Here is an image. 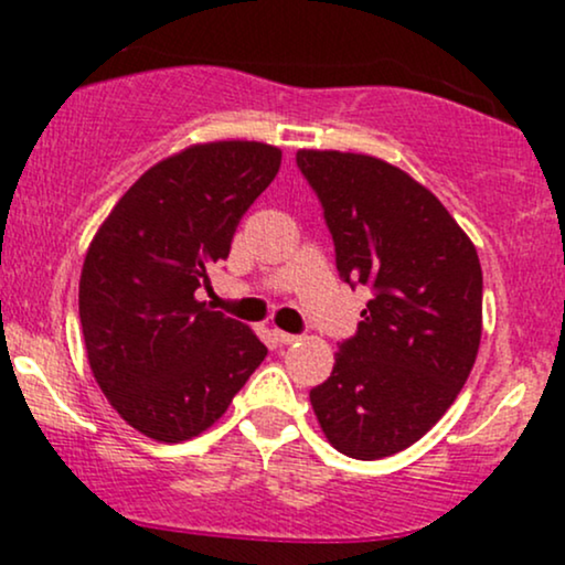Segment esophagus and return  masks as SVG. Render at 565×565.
<instances>
[{
    "instance_id": "obj_1",
    "label": "esophagus",
    "mask_w": 565,
    "mask_h": 565,
    "mask_svg": "<svg viewBox=\"0 0 565 565\" xmlns=\"http://www.w3.org/2000/svg\"><path fill=\"white\" fill-rule=\"evenodd\" d=\"M274 340L278 342V345H291V342H297V340H300V337L289 334V332H281V329H274Z\"/></svg>"
}]
</instances>
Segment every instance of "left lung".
Masks as SVG:
<instances>
[{"mask_svg":"<svg viewBox=\"0 0 565 565\" xmlns=\"http://www.w3.org/2000/svg\"><path fill=\"white\" fill-rule=\"evenodd\" d=\"M297 167L319 193L340 276L374 291L310 404L340 454L391 457L423 438L470 377L481 260L449 210L398 167L313 148L297 151Z\"/></svg>","mask_w":565,"mask_h":565,"instance_id":"obj_1","label":"left lung"}]
</instances>
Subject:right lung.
Returning <instances> with one entry per match:
<instances>
[{"label": "right lung", "mask_w": 565, "mask_h": 565, "mask_svg": "<svg viewBox=\"0 0 565 565\" xmlns=\"http://www.w3.org/2000/svg\"><path fill=\"white\" fill-rule=\"evenodd\" d=\"M278 167L268 142H196L142 172L97 228L79 278L84 348L108 404L142 436L204 433L268 355L196 289Z\"/></svg>", "instance_id": "right-lung-1"}]
</instances>
